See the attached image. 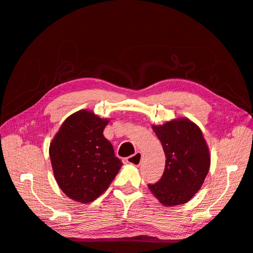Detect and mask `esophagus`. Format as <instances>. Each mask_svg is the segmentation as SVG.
<instances>
[{"instance_id": "34e87169", "label": "esophagus", "mask_w": 253, "mask_h": 253, "mask_svg": "<svg viewBox=\"0 0 253 253\" xmlns=\"http://www.w3.org/2000/svg\"><path fill=\"white\" fill-rule=\"evenodd\" d=\"M141 158H142V155L140 152H136L134 155H131L129 157L126 158V161L130 164H133V166H139L140 164V161H141Z\"/></svg>"}]
</instances>
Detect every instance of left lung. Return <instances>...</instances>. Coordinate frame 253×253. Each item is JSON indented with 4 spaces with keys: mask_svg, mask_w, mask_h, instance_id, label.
Instances as JSON below:
<instances>
[{
    "mask_svg": "<svg viewBox=\"0 0 253 253\" xmlns=\"http://www.w3.org/2000/svg\"><path fill=\"white\" fill-rule=\"evenodd\" d=\"M153 130L166 154L161 179L148 187L164 206L189 202L204 184L211 156L200 127L189 119L171 120Z\"/></svg>",
    "mask_w": 253,
    "mask_h": 253,
    "instance_id": "1",
    "label": "left lung"
}]
</instances>
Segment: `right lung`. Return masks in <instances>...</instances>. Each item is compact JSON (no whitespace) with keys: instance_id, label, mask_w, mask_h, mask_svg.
Here are the masks:
<instances>
[{"instance_id":"1","label":"right lung","mask_w":253,"mask_h":253,"mask_svg":"<svg viewBox=\"0 0 253 253\" xmlns=\"http://www.w3.org/2000/svg\"><path fill=\"white\" fill-rule=\"evenodd\" d=\"M108 123L89 111L64 121L49 146L54 178L71 200L87 204L99 197L123 166L103 135Z\"/></svg>"}]
</instances>
